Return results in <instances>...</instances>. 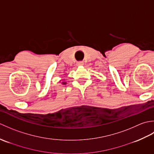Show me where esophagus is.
Returning a JSON list of instances; mask_svg holds the SVG:
<instances>
[{"instance_id": "esophagus-1", "label": "esophagus", "mask_w": 154, "mask_h": 154, "mask_svg": "<svg viewBox=\"0 0 154 154\" xmlns=\"http://www.w3.org/2000/svg\"><path fill=\"white\" fill-rule=\"evenodd\" d=\"M83 64H84V63L83 61H79L77 63V66H82V65H83Z\"/></svg>"}]
</instances>
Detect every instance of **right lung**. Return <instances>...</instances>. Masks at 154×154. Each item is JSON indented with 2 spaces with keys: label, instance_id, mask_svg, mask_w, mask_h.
<instances>
[{
  "label": "right lung",
  "instance_id": "right-lung-1",
  "mask_svg": "<svg viewBox=\"0 0 154 154\" xmlns=\"http://www.w3.org/2000/svg\"><path fill=\"white\" fill-rule=\"evenodd\" d=\"M61 84H62V85H66V84H67V82H65V81H62Z\"/></svg>",
  "mask_w": 154,
  "mask_h": 154
}]
</instances>
